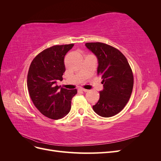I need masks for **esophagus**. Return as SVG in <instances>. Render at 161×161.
<instances>
[{
	"label": "esophagus",
	"mask_w": 161,
	"mask_h": 161,
	"mask_svg": "<svg viewBox=\"0 0 161 161\" xmlns=\"http://www.w3.org/2000/svg\"><path fill=\"white\" fill-rule=\"evenodd\" d=\"M79 89H80V90H81V91H84V92H87V91H89V90L85 89H84V88H80Z\"/></svg>",
	"instance_id": "esophagus-1"
}]
</instances>
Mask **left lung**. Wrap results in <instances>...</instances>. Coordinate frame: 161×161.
I'll use <instances>...</instances> for the list:
<instances>
[{"label":"left lung","mask_w":161,"mask_h":161,"mask_svg":"<svg viewBox=\"0 0 161 161\" xmlns=\"http://www.w3.org/2000/svg\"><path fill=\"white\" fill-rule=\"evenodd\" d=\"M85 46L98 59L97 75L103 84L99 99L92 109L99 115L109 118L119 113L130 98L134 85L132 70L117 48L101 42L86 43Z\"/></svg>","instance_id":"obj_1"}]
</instances>
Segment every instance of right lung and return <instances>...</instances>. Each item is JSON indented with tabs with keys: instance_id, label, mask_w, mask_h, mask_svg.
<instances>
[{
	"instance_id": "1",
	"label": "right lung",
	"mask_w": 161,
	"mask_h": 161,
	"mask_svg": "<svg viewBox=\"0 0 161 161\" xmlns=\"http://www.w3.org/2000/svg\"><path fill=\"white\" fill-rule=\"evenodd\" d=\"M74 43L56 45L43 50L34 58L27 75V89L36 108L48 118L58 119L65 117L71 108L76 89L68 90L56 85L62 80L65 72L66 53Z\"/></svg>"
}]
</instances>
